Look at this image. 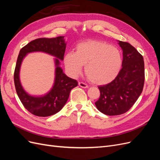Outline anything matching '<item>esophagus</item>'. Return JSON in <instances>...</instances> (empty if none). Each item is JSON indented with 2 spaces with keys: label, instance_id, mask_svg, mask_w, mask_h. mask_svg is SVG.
Listing matches in <instances>:
<instances>
[{
  "label": "esophagus",
  "instance_id": "obj_1",
  "mask_svg": "<svg viewBox=\"0 0 160 160\" xmlns=\"http://www.w3.org/2000/svg\"><path fill=\"white\" fill-rule=\"evenodd\" d=\"M78 84L81 87V88H88V85L86 83H83V82H79Z\"/></svg>",
  "mask_w": 160,
  "mask_h": 160
}]
</instances>
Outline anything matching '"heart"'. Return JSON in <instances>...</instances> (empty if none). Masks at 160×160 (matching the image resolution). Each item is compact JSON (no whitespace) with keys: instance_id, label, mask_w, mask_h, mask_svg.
Returning a JSON list of instances; mask_svg holds the SVG:
<instances>
[{"instance_id":"b5f03b06","label":"heart","mask_w":160,"mask_h":160,"mask_svg":"<svg viewBox=\"0 0 160 160\" xmlns=\"http://www.w3.org/2000/svg\"><path fill=\"white\" fill-rule=\"evenodd\" d=\"M67 71L72 77L79 75L85 66L88 79L95 84L102 85L112 81L122 65V57L117 48L99 41H88L77 45L75 52L65 57Z\"/></svg>"}]
</instances>
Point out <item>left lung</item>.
Returning a JSON list of instances; mask_svg holds the SVG:
<instances>
[{"label": "left lung", "instance_id": "obj_1", "mask_svg": "<svg viewBox=\"0 0 160 160\" xmlns=\"http://www.w3.org/2000/svg\"><path fill=\"white\" fill-rule=\"evenodd\" d=\"M123 50L122 68L111 83L99 86L100 97L95 103L105 115L126 113L141 95L145 81L143 56L127 42L119 41Z\"/></svg>", "mask_w": 160, "mask_h": 160}]
</instances>
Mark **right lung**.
I'll return each instance as SVG.
<instances>
[{
	"mask_svg": "<svg viewBox=\"0 0 160 160\" xmlns=\"http://www.w3.org/2000/svg\"><path fill=\"white\" fill-rule=\"evenodd\" d=\"M64 37L55 38H39L28 42L19 52L15 69L14 82L17 93L27 110L38 117H47L57 113L68 100L70 91L77 86V81L67 77L59 66V60H63L66 48ZM42 51L56 56V81L53 88L49 94L43 97L30 96L23 91L19 80V70L23 58L28 52Z\"/></svg>",
	"mask_w": 160,
	"mask_h": 160,
	"instance_id": "add662e5",
	"label": "right lung"
}]
</instances>
